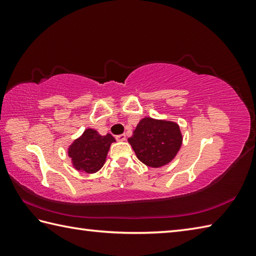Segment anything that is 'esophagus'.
Segmentation results:
<instances>
[{"mask_svg": "<svg viewBox=\"0 0 256 256\" xmlns=\"http://www.w3.org/2000/svg\"><path fill=\"white\" fill-rule=\"evenodd\" d=\"M116 138L118 140H126V136H125V134H120V135H116Z\"/></svg>", "mask_w": 256, "mask_h": 256, "instance_id": "34e87169", "label": "esophagus"}]
</instances>
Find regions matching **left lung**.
I'll return each mask as SVG.
<instances>
[{
	"instance_id": "left-lung-1",
	"label": "left lung",
	"mask_w": 256,
	"mask_h": 256,
	"mask_svg": "<svg viewBox=\"0 0 256 256\" xmlns=\"http://www.w3.org/2000/svg\"><path fill=\"white\" fill-rule=\"evenodd\" d=\"M182 136L176 123L145 118L140 121L128 143L138 158L150 167L164 166L174 160Z\"/></svg>"
}]
</instances>
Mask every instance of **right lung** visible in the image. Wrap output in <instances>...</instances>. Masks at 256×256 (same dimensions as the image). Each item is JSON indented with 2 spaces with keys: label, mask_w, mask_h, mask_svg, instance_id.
Masks as SVG:
<instances>
[{
  "label": "right lung",
  "mask_w": 256,
  "mask_h": 256,
  "mask_svg": "<svg viewBox=\"0 0 256 256\" xmlns=\"http://www.w3.org/2000/svg\"><path fill=\"white\" fill-rule=\"evenodd\" d=\"M114 140L111 134L102 136L96 130H86L82 136L76 140L69 148L68 154L76 170L86 174L99 170L104 164L108 148Z\"/></svg>",
  "instance_id": "obj_1"
}]
</instances>
